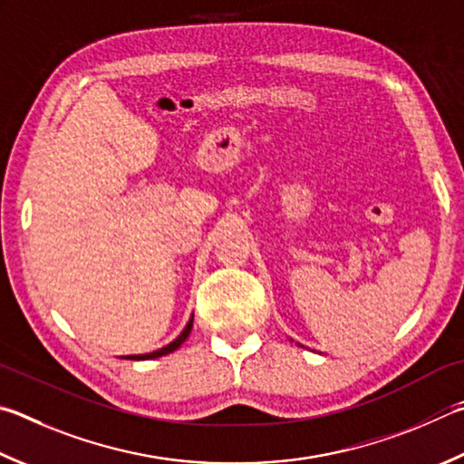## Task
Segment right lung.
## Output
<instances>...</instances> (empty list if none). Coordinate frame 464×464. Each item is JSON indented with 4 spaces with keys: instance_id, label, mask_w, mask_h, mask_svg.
I'll return each instance as SVG.
<instances>
[{
    "instance_id": "right-lung-1",
    "label": "right lung",
    "mask_w": 464,
    "mask_h": 464,
    "mask_svg": "<svg viewBox=\"0 0 464 464\" xmlns=\"http://www.w3.org/2000/svg\"><path fill=\"white\" fill-rule=\"evenodd\" d=\"M190 328H192V318L188 320V324L184 326V331L176 336V339L170 343V344H166V347H162V349H158V351H154V353H146V355H128L125 359H131V361H146V359H156V357H162V355H168V353H172V351H176L180 347V344L187 341V336L190 334Z\"/></svg>"
}]
</instances>
